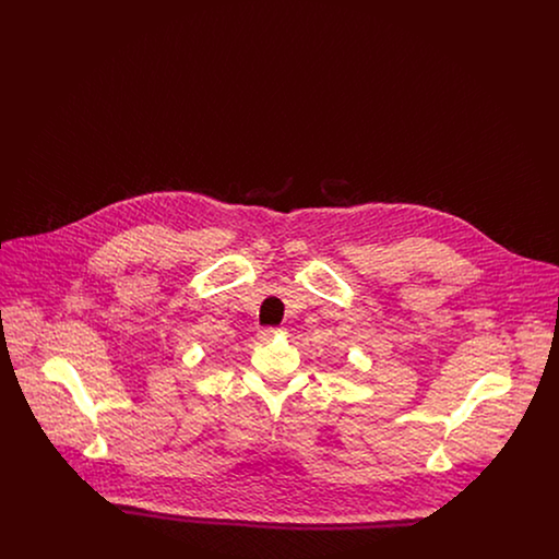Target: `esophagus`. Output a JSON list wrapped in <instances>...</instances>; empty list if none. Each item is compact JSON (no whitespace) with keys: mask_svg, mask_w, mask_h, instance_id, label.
Returning <instances> with one entry per match:
<instances>
[{"mask_svg":"<svg viewBox=\"0 0 559 559\" xmlns=\"http://www.w3.org/2000/svg\"><path fill=\"white\" fill-rule=\"evenodd\" d=\"M281 333H283L281 329H262V331L258 333V340L267 344V342H272L276 335H281Z\"/></svg>","mask_w":559,"mask_h":559,"instance_id":"obj_1","label":"esophagus"}]
</instances>
